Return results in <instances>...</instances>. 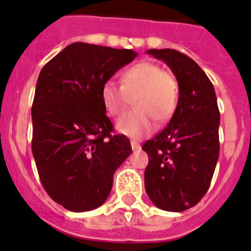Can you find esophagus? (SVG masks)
I'll return each instance as SVG.
<instances>
[{"label":"esophagus","mask_w":251,"mask_h":251,"mask_svg":"<svg viewBox=\"0 0 251 251\" xmlns=\"http://www.w3.org/2000/svg\"><path fill=\"white\" fill-rule=\"evenodd\" d=\"M130 146H132L133 151H139V149H141V144L137 143V142H132V143H130Z\"/></svg>","instance_id":"obj_1"}]
</instances>
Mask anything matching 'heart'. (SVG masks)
<instances>
[{"instance_id": "heart-1", "label": "heart", "mask_w": 251, "mask_h": 251, "mask_svg": "<svg viewBox=\"0 0 251 251\" xmlns=\"http://www.w3.org/2000/svg\"><path fill=\"white\" fill-rule=\"evenodd\" d=\"M133 100L134 109L117 121L121 134L141 139L154 129V119L167 122L172 118L179 102V84L172 73L153 62H139L124 70L121 86L107 80L100 88L103 107L110 116L123 113Z\"/></svg>"}]
</instances>
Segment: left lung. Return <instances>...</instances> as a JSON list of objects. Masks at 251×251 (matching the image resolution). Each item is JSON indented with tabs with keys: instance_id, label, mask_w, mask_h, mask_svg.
<instances>
[{
	"instance_id": "left-lung-1",
	"label": "left lung",
	"mask_w": 251,
	"mask_h": 251,
	"mask_svg": "<svg viewBox=\"0 0 251 251\" xmlns=\"http://www.w3.org/2000/svg\"><path fill=\"white\" fill-rule=\"evenodd\" d=\"M176 75L179 102L167 127L142 149L149 163L144 185L157 208L183 211L208 192L219 158V123L214 87L192 58L176 50H149Z\"/></svg>"
}]
</instances>
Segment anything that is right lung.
<instances>
[{
	"label": "right lung",
	"instance_id": "add662e5",
	"mask_svg": "<svg viewBox=\"0 0 251 251\" xmlns=\"http://www.w3.org/2000/svg\"><path fill=\"white\" fill-rule=\"evenodd\" d=\"M132 50L75 42L41 71L32 104V153L47 194L67 210L107 201L113 176L132 153L113 124L100 88L137 57Z\"/></svg>",
	"mask_w": 251,
	"mask_h": 251
}]
</instances>
